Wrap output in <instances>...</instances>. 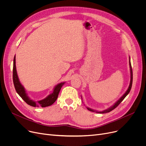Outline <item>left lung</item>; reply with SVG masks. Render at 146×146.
Returning <instances> with one entry per match:
<instances>
[{
    "label": "left lung",
    "mask_w": 146,
    "mask_h": 146,
    "mask_svg": "<svg viewBox=\"0 0 146 146\" xmlns=\"http://www.w3.org/2000/svg\"><path fill=\"white\" fill-rule=\"evenodd\" d=\"M129 68H130V74H131V76H130V78H131V79H130V83H129V87L127 89V90L125 92V94L122 95L118 100L112 106H111V107H110L109 108L106 109L105 110H104L103 111H96V110H94L92 109L91 108H88V107H86L87 109L90 111H92V112H96V113H107V112H111V111H112L113 110H114L115 108H117V107L118 106V105L124 100V99L127 96V95L129 94V92H130V90H131V87H132V83H133V71H132V67H131V61H130V58L129 57ZM82 98V97H81Z\"/></svg>",
    "instance_id": "left-lung-1"
}]
</instances>
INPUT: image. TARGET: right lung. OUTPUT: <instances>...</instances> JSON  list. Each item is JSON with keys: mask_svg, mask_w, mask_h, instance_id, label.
I'll return each instance as SVG.
<instances>
[{"mask_svg": "<svg viewBox=\"0 0 146 146\" xmlns=\"http://www.w3.org/2000/svg\"><path fill=\"white\" fill-rule=\"evenodd\" d=\"M15 56L13 58V81L14 86L18 94L22 98V99L24 100L27 104L30 106H32L34 107H46L51 105L56 102L57 99L58 98V94L61 90V87L63 86L65 82H61L58 83L57 85L53 89L52 92L48 95L45 98L42 100L35 101L33 99H30V98L28 96L27 94L25 89L24 87L22 85L19 79L18 78V76L17 74V68H16V59H15Z\"/></svg>", "mask_w": 146, "mask_h": 146, "instance_id": "obj_1", "label": "right lung"}]
</instances>
